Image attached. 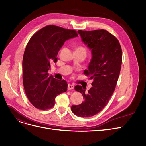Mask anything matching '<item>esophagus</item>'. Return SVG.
<instances>
[{
  "label": "esophagus",
  "instance_id": "34e87169",
  "mask_svg": "<svg viewBox=\"0 0 146 146\" xmlns=\"http://www.w3.org/2000/svg\"><path fill=\"white\" fill-rule=\"evenodd\" d=\"M74 87L73 84H68V90H72V89H73Z\"/></svg>",
  "mask_w": 146,
  "mask_h": 146
}]
</instances>
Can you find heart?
Returning a JSON list of instances; mask_svg holds the SVG:
<instances>
[{"instance_id": "obj_1", "label": "heart", "mask_w": 146, "mask_h": 146, "mask_svg": "<svg viewBox=\"0 0 146 146\" xmlns=\"http://www.w3.org/2000/svg\"><path fill=\"white\" fill-rule=\"evenodd\" d=\"M81 48V47H79V48Z\"/></svg>"}]
</instances>
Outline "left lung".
I'll return each instance as SVG.
<instances>
[{"label": "left lung", "mask_w": 146, "mask_h": 146, "mask_svg": "<svg viewBox=\"0 0 146 146\" xmlns=\"http://www.w3.org/2000/svg\"><path fill=\"white\" fill-rule=\"evenodd\" d=\"M82 40L92 50V58L88 69L84 73L93 79L92 87L85 93L86 87L77 85L85 100L79 105L72 106L74 114L90 117L100 112L113 93L121 71L122 49L116 37L105 30H78Z\"/></svg>", "instance_id": "1"}]
</instances>
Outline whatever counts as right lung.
Wrapping results in <instances>:
<instances>
[{
	"instance_id": "obj_1",
	"label": "right lung",
	"mask_w": 146,
	"mask_h": 146,
	"mask_svg": "<svg viewBox=\"0 0 146 146\" xmlns=\"http://www.w3.org/2000/svg\"><path fill=\"white\" fill-rule=\"evenodd\" d=\"M78 36L74 30L49 25L35 33L26 46L23 56V84L26 95L36 108H52L55 98L67 90V82L56 79L48 71L51 62L67 40Z\"/></svg>"
}]
</instances>
